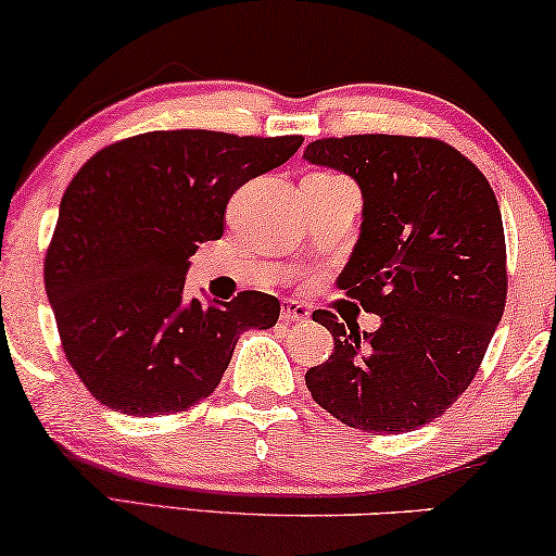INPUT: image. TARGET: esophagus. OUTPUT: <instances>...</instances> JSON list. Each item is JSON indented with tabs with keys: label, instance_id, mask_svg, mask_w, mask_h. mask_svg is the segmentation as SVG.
I'll use <instances>...</instances> for the list:
<instances>
[{
	"label": "esophagus",
	"instance_id": "esophagus-1",
	"mask_svg": "<svg viewBox=\"0 0 556 556\" xmlns=\"http://www.w3.org/2000/svg\"><path fill=\"white\" fill-rule=\"evenodd\" d=\"M308 316H311L308 306H303V303L293 299L283 301V321H306Z\"/></svg>",
	"mask_w": 556,
	"mask_h": 556
}]
</instances>
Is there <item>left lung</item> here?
Returning <instances> with one entry per match:
<instances>
[{
	"label": "left lung",
	"mask_w": 556,
	"mask_h": 556,
	"mask_svg": "<svg viewBox=\"0 0 556 556\" xmlns=\"http://www.w3.org/2000/svg\"><path fill=\"white\" fill-rule=\"evenodd\" d=\"M303 159L359 187V240L337 286L382 321L359 331L314 311L333 354L306 371L311 397L364 432L422 428L468 390L504 316L496 194L473 162L435 139H318Z\"/></svg>",
	"instance_id": "8db88e82"
}]
</instances>
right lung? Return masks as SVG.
Instances as JSON below:
<instances>
[{
	"label": "right lung",
	"mask_w": 556,
	"mask_h": 556,
	"mask_svg": "<svg viewBox=\"0 0 556 556\" xmlns=\"http://www.w3.org/2000/svg\"><path fill=\"white\" fill-rule=\"evenodd\" d=\"M301 136L149 131L90 156L60 200L45 291L80 382L124 415H172L210 397L240 333L270 329L276 295L185 299L189 257L225 232L245 181L286 164Z\"/></svg>",
	"instance_id": "1"
}]
</instances>
